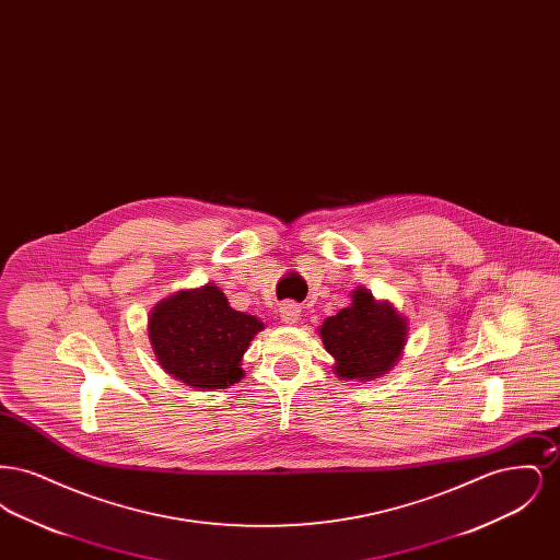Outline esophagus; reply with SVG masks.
<instances>
[{"instance_id": "esophagus-1", "label": "esophagus", "mask_w": 560, "mask_h": 560, "mask_svg": "<svg viewBox=\"0 0 560 560\" xmlns=\"http://www.w3.org/2000/svg\"><path fill=\"white\" fill-rule=\"evenodd\" d=\"M279 317H281L283 323L293 325V323H298L300 317H302V311H300V306L293 304V302H283V304L279 306Z\"/></svg>"}]
</instances>
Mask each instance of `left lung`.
<instances>
[{
  "label": "left lung",
  "mask_w": 560,
  "mask_h": 560,
  "mask_svg": "<svg viewBox=\"0 0 560 560\" xmlns=\"http://www.w3.org/2000/svg\"><path fill=\"white\" fill-rule=\"evenodd\" d=\"M319 336L340 380L372 382L397 365L407 345L409 320L393 302L375 300L359 285L350 293V306L323 320Z\"/></svg>",
  "instance_id": "left-lung-1"
}]
</instances>
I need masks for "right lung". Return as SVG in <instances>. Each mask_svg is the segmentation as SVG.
Here are the masks:
<instances>
[{
	"instance_id": "1",
	"label": "right lung",
	"mask_w": 560,
	"mask_h": 560,
	"mask_svg": "<svg viewBox=\"0 0 560 560\" xmlns=\"http://www.w3.org/2000/svg\"><path fill=\"white\" fill-rule=\"evenodd\" d=\"M262 329V320L235 311L213 283L163 298L147 323L161 370L199 390L237 384L243 354Z\"/></svg>"
}]
</instances>
